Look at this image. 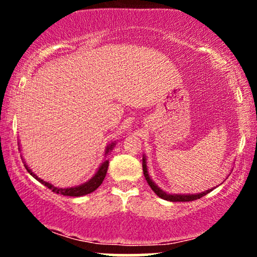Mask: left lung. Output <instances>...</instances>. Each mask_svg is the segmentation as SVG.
Masks as SVG:
<instances>
[{
	"instance_id": "1",
	"label": "left lung",
	"mask_w": 257,
	"mask_h": 257,
	"mask_svg": "<svg viewBox=\"0 0 257 257\" xmlns=\"http://www.w3.org/2000/svg\"><path fill=\"white\" fill-rule=\"evenodd\" d=\"M143 172H144V175H145L147 184H149L150 187L152 188L153 192L157 194L159 198L169 200V202H191V200H196V199L202 198L203 196H205V194H208L210 191H213V188H210V190L204 191V192L197 193V194H169V193L164 192L163 190H161V188H159L158 186L152 181L151 176L149 175V170H147L145 156L143 157Z\"/></svg>"
}]
</instances>
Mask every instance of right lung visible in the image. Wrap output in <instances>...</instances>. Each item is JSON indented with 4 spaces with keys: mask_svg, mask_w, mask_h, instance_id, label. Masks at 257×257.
Instances as JSON below:
<instances>
[{
    "mask_svg": "<svg viewBox=\"0 0 257 257\" xmlns=\"http://www.w3.org/2000/svg\"><path fill=\"white\" fill-rule=\"evenodd\" d=\"M114 145H116V143L108 144V146L106 147V150H105V156H107L108 153L112 151V149H113ZM24 166L26 168V170H28V172L30 173V175H32L35 179L38 180V181H40L41 184H43L44 186H47V187H48L49 190H52L53 192L59 193V194H63V196L81 197V196H85V194H88V193L94 192V191H95L96 188H98L99 186L102 184V181H104V179H105V176H106V173H107L108 161H106V159H105V161L101 163V166L99 167L98 172L94 174L93 178H91L90 180H88L87 182H84V184H82V185H79V186H75V187H67V188L55 187V186H53L52 184H49V182L44 181V180L38 178L36 174L32 173V170L28 166H26V164H24Z\"/></svg>",
    "mask_w": 257,
    "mask_h": 257,
    "instance_id": "right-lung-1",
    "label": "right lung"
}]
</instances>
